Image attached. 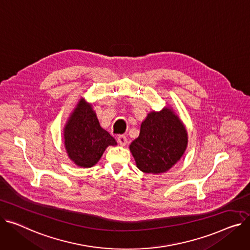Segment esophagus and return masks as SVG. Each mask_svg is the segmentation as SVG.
<instances>
[{
  "instance_id": "1",
  "label": "esophagus",
  "mask_w": 250,
  "mask_h": 250,
  "mask_svg": "<svg viewBox=\"0 0 250 250\" xmlns=\"http://www.w3.org/2000/svg\"><path fill=\"white\" fill-rule=\"evenodd\" d=\"M118 142H119V144L122 146H125L126 144H127V139L125 138V136H119L118 137Z\"/></svg>"
}]
</instances>
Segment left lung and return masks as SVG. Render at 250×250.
<instances>
[{"label":"left lung","mask_w":250,"mask_h":250,"mask_svg":"<svg viewBox=\"0 0 250 250\" xmlns=\"http://www.w3.org/2000/svg\"><path fill=\"white\" fill-rule=\"evenodd\" d=\"M188 146L185 125L171 106L149 111L142 122L140 136L129 145L137 167L146 174L168 172Z\"/></svg>","instance_id":"left-lung-1"}]
</instances>
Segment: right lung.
<instances>
[{
	"label": "right lung",
	"instance_id": "add662e5",
	"mask_svg": "<svg viewBox=\"0 0 250 250\" xmlns=\"http://www.w3.org/2000/svg\"><path fill=\"white\" fill-rule=\"evenodd\" d=\"M64 146L68 158L81 168H91L105 148L116 146L115 140L99 125L92 104L81 97L63 129Z\"/></svg>",
	"mask_w": 250,
	"mask_h": 250
}]
</instances>
